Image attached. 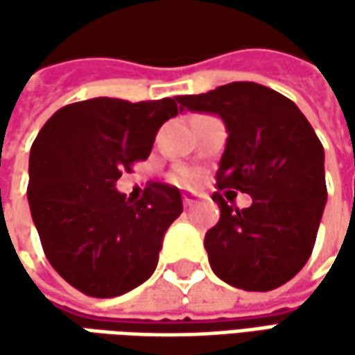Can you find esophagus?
I'll list each match as a JSON object with an SVG mask.
<instances>
[{
  "label": "esophagus",
  "instance_id": "obj_1",
  "mask_svg": "<svg viewBox=\"0 0 355 355\" xmlns=\"http://www.w3.org/2000/svg\"><path fill=\"white\" fill-rule=\"evenodd\" d=\"M193 203H196V199H193V196L185 193V196H184V205H185V207H191Z\"/></svg>",
  "mask_w": 355,
  "mask_h": 355
}]
</instances>
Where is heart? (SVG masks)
<instances>
[{"label": "heart", "instance_id": "obj_1", "mask_svg": "<svg viewBox=\"0 0 355 355\" xmlns=\"http://www.w3.org/2000/svg\"><path fill=\"white\" fill-rule=\"evenodd\" d=\"M175 182H178V184H184V185L193 184V182H196V173H193V171H187V170L180 171V173L175 175Z\"/></svg>", "mask_w": 355, "mask_h": 355}]
</instances>
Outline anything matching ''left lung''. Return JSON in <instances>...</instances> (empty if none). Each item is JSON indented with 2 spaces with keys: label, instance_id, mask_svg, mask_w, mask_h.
Instances as JSON below:
<instances>
[{
  "label": "left lung",
  "instance_id": "obj_1",
  "mask_svg": "<svg viewBox=\"0 0 355 355\" xmlns=\"http://www.w3.org/2000/svg\"><path fill=\"white\" fill-rule=\"evenodd\" d=\"M178 103L223 118L229 138L217 187L252 198L251 207L233 209L213 193L221 209L205 233L213 272L243 291L279 288L310 259L328 199L316 132L291 98L257 83H229Z\"/></svg>",
  "mask_w": 355,
  "mask_h": 355
}]
</instances>
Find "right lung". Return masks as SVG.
Wrapping results in <instances>:
<instances>
[{"mask_svg":"<svg viewBox=\"0 0 355 355\" xmlns=\"http://www.w3.org/2000/svg\"><path fill=\"white\" fill-rule=\"evenodd\" d=\"M175 98H90L62 106L37 134L27 199L51 266L71 286L112 298L152 277L168 227L184 211L178 187L150 182L140 201L116 187L150 156Z\"/></svg>","mask_w":355,"mask_h":355,"instance_id":"1","label":"right lung"}]
</instances>
